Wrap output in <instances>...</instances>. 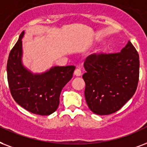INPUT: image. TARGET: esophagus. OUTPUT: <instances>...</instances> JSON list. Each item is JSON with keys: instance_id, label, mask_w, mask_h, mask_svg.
<instances>
[{"instance_id": "34e87169", "label": "esophagus", "mask_w": 147, "mask_h": 147, "mask_svg": "<svg viewBox=\"0 0 147 147\" xmlns=\"http://www.w3.org/2000/svg\"><path fill=\"white\" fill-rule=\"evenodd\" d=\"M74 74L77 76V77H80V75L82 74V72H81V70L80 69V68H77L74 71Z\"/></svg>"}]
</instances>
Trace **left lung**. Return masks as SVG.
<instances>
[{"label":"left lung","instance_id":"left-lung-1","mask_svg":"<svg viewBox=\"0 0 147 147\" xmlns=\"http://www.w3.org/2000/svg\"><path fill=\"white\" fill-rule=\"evenodd\" d=\"M84 65V95L90 110L94 113L109 115L117 112L135 94L140 60L129 40L121 52L90 54Z\"/></svg>","mask_w":147,"mask_h":147}]
</instances>
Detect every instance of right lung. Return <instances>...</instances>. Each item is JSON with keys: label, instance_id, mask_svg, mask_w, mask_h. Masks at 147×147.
Segmentation results:
<instances>
[{"label": "right lung", "instance_id": "1", "mask_svg": "<svg viewBox=\"0 0 147 147\" xmlns=\"http://www.w3.org/2000/svg\"><path fill=\"white\" fill-rule=\"evenodd\" d=\"M24 31L9 54L7 72L11 94L25 110L47 116L57 109L63 86L72 78L74 66L54 67L43 74H32L21 64Z\"/></svg>", "mask_w": 147, "mask_h": 147}]
</instances>
